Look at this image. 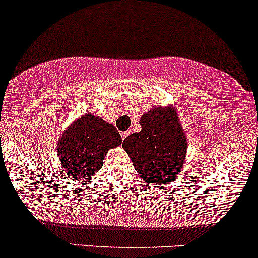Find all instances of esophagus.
Returning <instances> with one entry per match:
<instances>
[{"label":"esophagus","instance_id":"34e87169","mask_svg":"<svg viewBox=\"0 0 258 258\" xmlns=\"http://www.w3.org/2000/svg\"><path fill=\"white\" fill-rule=\"evenodd\" d=\"M128 135H130L128 131H122V132H121V138H122V140H124V138H126Z\"/></svg>","mask_w":258,"mask_h":258}]
</instances>
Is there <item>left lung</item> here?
Here are the masks:
<instances>
[{
    "mask_svg": "<svg viewBox=\"0 0 258 258\" xmlns=\"http://www.w3.org/2000/svg\"><path fill=\"white\" fill-rule=\"evenodd\" d=\"M140 124V132L124 138L123 149L147 182H171L180 172L187 151V140L174 107H154L141 117Z\"/></svg>",
    "mask_w": 258,
    "mask_h": 258,
    "instance_id": "8db88e82",
    "label": "left lung"
}]
</instances>
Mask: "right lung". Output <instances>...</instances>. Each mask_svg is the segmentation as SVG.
<instances>
[{
	"mask_svg": "<svg viewBox=\"0 0 258 258\" xmlns=\"http://www.w3.org/2000/svg\"><path fill=\"white\" fill-rule=\"evenodd\" d=\"M121 143V136L112 124L88 114L64 131L58 141V158L69 176L86 180L100 170L107 151Z\"/></svg>",
	"mask_w": 258,
	"mask_h": 258,
	"instance_id": "1",
	"label": "right lung"
}]
</instances>
